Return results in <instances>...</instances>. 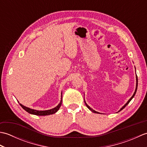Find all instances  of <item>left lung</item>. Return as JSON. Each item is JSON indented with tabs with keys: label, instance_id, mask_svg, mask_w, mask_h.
<instances>
[{
	"label": "left lung",
	"instance_id": "8db88e82",
	"mask_svg": "<svg viewBox=\"0 0 147 147\" xmlns=\"http://www.w3.org/2000/svg\"><path fill=\"white\" fill-rule=\"evenodd\" d=\"M136 89H135V93H134V94L133 95V96H131V98L128 101H127V103H126V104H125V105H124V106H123V107H122L121 109H120V110H119V111H122V110H123V109L124 108V107H126V106L127 105V104H129V102L131 101V100H132V98L134 97V96H135V94H136V90H137V87H138V78H137V76H136ZM85 105H86V107H88L89 109H90V111H91L92 112H94V113H96V114H100L99 113V112H96V111H94V110H93V109L91 108V107H90V106H88V105H87V104H86V103L85 102Z\"/></svg>",
	"mask_w": 147,
	"mask_h": 147
}]
</instances>
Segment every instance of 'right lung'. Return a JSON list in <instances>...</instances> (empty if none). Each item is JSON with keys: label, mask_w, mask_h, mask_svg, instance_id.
Segmentation results:
<instances>
[{"label": "right lung", "mask_w": 147, "mask_h": 147, "mask_svg": "<svg viewBox=\"0 0 147 147\" xmlns=\"http://www.w3.org/2000/svg\"><path fill=\"white\" fill-rule=\"evenodd\" d=\"M62 93H61V102L59 103V105L57 106H56L55 107L54 109H50V110H47V111H36V110H34V109H30L28 107H26L25 106L23 105L22 104H20V105L21 106L22 108H23L24 110H25L26 112H28V113L31 114H34V115H51L55 113L56 112H57V111L60 108L61 105L62 104Z\"/></svg>", "instance_id": "obj_1"}]
</instances>
